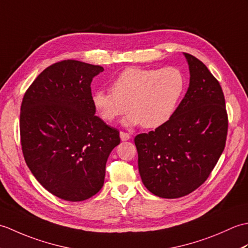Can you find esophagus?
Segmentation results:
<instances>
[{"mask_svg": "<svg viewBox=\"0 0 248 248\" xmlns=\"http://www.w3.org/2000/svg\"><path fill=\"white\" fill-rule=\"evenodd\" d=\"M120 139H121V140H128L131 139V136L125 132H120Z\"/></svg>", "mask_w": 248, "mask_h": 248, "instance_id": "obj_1", "label": "esophagus"}]
</instances>
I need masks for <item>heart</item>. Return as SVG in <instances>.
<instances>
[{"mask_svg": "<svg viewBox=\"0 0 248 248\" xmlns=\"http://www.w3.org/2000/svg\"><path fill=\"white\" fill-rule=\"evenodd\" d=\"M186 88V76L177 67L128 68L112 82L110 91L93 93V104L107 123H114L129 109L124 125L141 124L155 129L172 117Z\"/></svg>", "mask_w": 248, "mask_h": 248, "instance_id": "heart-1", "label": "heart"}]
</instances>
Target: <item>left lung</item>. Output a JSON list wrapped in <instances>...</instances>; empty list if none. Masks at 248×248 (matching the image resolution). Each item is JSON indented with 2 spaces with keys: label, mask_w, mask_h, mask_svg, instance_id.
<instances>
[{
  "label": "left lung",
  "mask_w": 248,
  "mask_h": 248,
  "mask_svg": "<svg viewBox=\"0 0 248 248\" xmlns=\"http://www.w3.org/2000/svg\"><path fill=\"white\" fill-rule=\"evenodd\" d=\"M189 86L172 117L135 136L139 171L155 196L179 198L207 180L223 154L228 115L219 82L202 62L184 53Z\"/></svg>",
  "instance_id": "1"
}]
</instances>
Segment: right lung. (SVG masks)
Wrapping results in <instances>:
<instances>
[{"label":"right lung","instance_id":"add662e5","mask_svg":"<svg viewBox=\"0 0 248 248\" xmlns=\"http://www.w3.org/2000/svg\"><path fill=\"white\" fill-rule=\"evenodd\" d=\"M104 69L75 60L49 66L21 103L20 138L26 165L41 186L68 202L96 195L119 131L94 115L91 84Z\"/></svg>","mask_w":248,"mask_h":248}]
</instances>
